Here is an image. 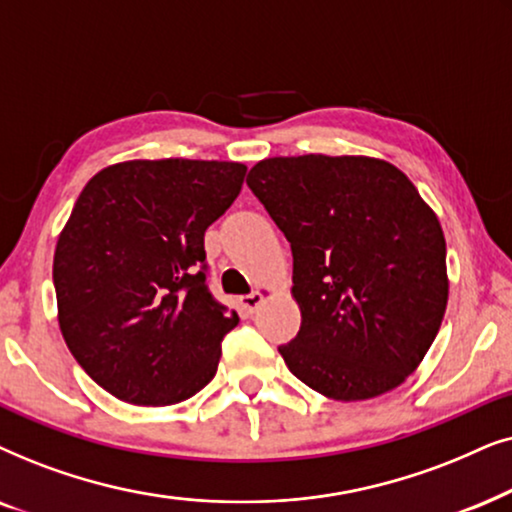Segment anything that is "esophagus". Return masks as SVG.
Listing matches in <instances>:
<instances>
[{"instance_id":"esophagus-1","label":"esophagus","mask_w":512,"mask_h":512,"mask_svg":"<svg viewBox=\"0 0 512 512\" xmlns=\"http://www.w3.org/2000/svg\"><path fill=\"white\" fill-rule=\"evenodd\" d=\"M264 304V295L260 290H255V292H250V295H245V297H241V306L245 311H257L260 309V306Z\"/></svg>"}]
</instances>
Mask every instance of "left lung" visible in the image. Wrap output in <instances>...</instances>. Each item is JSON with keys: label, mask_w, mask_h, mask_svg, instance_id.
<instances>
[{"label": "left lung", "mask_w": 512, "mask_h": 512, "mask_svg": "<svg viewBox=\"0 0 512 512\" xmlns=\"http://www.w3.org/2000/svg\"><path fill=\"white\" fill-rule=\"evenodd\" d=\"M248 187L292 248L302 327L278 346L325 398L370 400L421 365L445 318L447 245L403 170L374 156H271Z\"/></svg>", "instance_id": "obj_1"}]
</instances>
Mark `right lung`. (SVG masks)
<instances>
[{
    "mask_svg": "<svg viewBox=\"0 0 512 512\" xmlns=\"http://www.w3.org/2000/svg\"><path fill=\"white\" fill-rule=\"evenodd\" d=\"M245 163L121 161L81 189L53 255L58 325L95 384L166 407L215 377L238 313L206 283L203 234L241 192Z\"/></svg>",
    "mask_w": 512,
    "mask_h": 512,
    "instance_id": "right-lung-1",
    "label": "right lung"
}]
</instances>
